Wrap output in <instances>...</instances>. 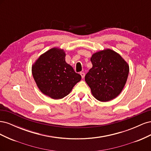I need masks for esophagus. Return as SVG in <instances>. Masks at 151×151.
<instances>
[{
	"mask_svg": "<svg viewBox=\"0 0 151 151\" xmlns=\"http://www.w3.org/2000/svg\"><path fill=\"white\" fill-rule=\"evenodd\" d=\"M80 74H81V77H82V78L84 79V76H85L84 72H81Z\"/></svg>",
	"mask_w": 151,
	"mask_h": 151,
	"instance_id": "obj_1",
	"label": "esophagus"
}]
</instances>
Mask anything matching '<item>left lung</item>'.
Returning <instances> with one entry per match:
<instances>
[{
	"label": "left lung",
	"instance_id": "obj_1",
	"mask_svg": "<svg viewBox=\"0 0 151 151\" xmlns=\"http://www.w3.org/2000/svg\"><path fill=\"white\" fill-rule=\"evenodd\" d=\"M93 67L85 76L93 96L106 102L116 98L122 91L129 73V65L119 53L109 48L93 54Z\"/></svg>",
	"mask_w": 151,
	"mask_h": 151
}]
</instances>
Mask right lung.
<instances>
[{
    "label": "right lung",
    "mask_w": 151,
    "mask_h": 151,
    "mask_svg": "<svg viewBox=\"0 0 151 151\" xmlns=\"http://www.w3.org/2000/svg\"><path fill=\"white\" fill-rule=\"evenodd\" d=\"M65 52L54 47L42 54L32 65L31 71L38 88L53 99L65 97L81 80L80 74L65 62Z\"/></svg>",
    "instance_id": "right-lung-1"
}]
</instances>
